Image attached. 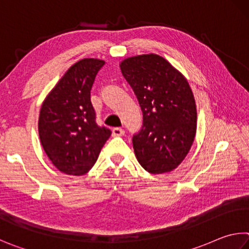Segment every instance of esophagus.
<instances>
[{
    "label": "esophagus",
    "instance_id": "1",
    "mask_svg": "<svg viewBox=\"0 0 249 249\" xmlns=\"http://www.w3.org/2000/svg\"><path fill=\"white\" fill-rule=\"evenodd\" d=\"M125 134V132H124V129L123 128H121V127H115V128H113L112 129V135L114 137H117V136H123V135Z\"/></svg>",
    "mask_w": 249,
    "mask_h": 249
}]
</instances>
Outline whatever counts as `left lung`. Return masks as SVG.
Segmentation results:
<instances>
[{
    "label": "left lung",
    "instance_id": "8db88e82",
    "mask_svg": "<svg viewBox=\"0 0 249 249\" xmlns=\"http://www.w3.org/2000/svg\"><path fill=\"white\" fill-rule=\"evenodd\" d=\"M121 71L142 112V126L133 136L138 162L151 174L174 170L196 135V103L187 80L157 54L126 58Z\"/></svg>",
    "mask_w": 249,
    "mask_h": 249
}]
</instances>
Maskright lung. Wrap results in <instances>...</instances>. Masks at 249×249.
Segmentation results:
<instances>
[{"label": "right lung", "mask_w": 249, "mask_h": 249, "mask_svg": "<svg viewBox=\"0 0 249 249\" xmlns=\"http://www.w3.org/2000/svg\"><path fill=\"white\" fill-rule=\"evenodd\" d=\"M105 62L84 58L70 67L42 103L39 136L61 172L84 175L92 168L111 129L97 124L90 90Z\"/></svg>", "instance_id": "obj_1"}]
</instances>
